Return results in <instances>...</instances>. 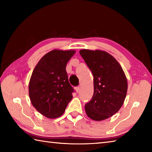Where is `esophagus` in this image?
<instances>
[{"label": "esophagus", "instance_id": "1", "mask_svg": "<svg viewBox=\"0 0 152 152\" xmlns=\"http://www.w3.org/2000/svg\"><path fill=\"white\" fill-rule=\"evenodd\" d=\"M80 91H81V87H80V86L76 87V92H79Z\"/></svg>", "mask_w": 152, "mask_h": 152}]
</instances>
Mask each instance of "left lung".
I'll return each mask as SVG.
<instances>
[{"label":"left lung","instance_id":"left-lung-1","mask_svg":"<svg viewBox=\"0 0 152 152\" xmlns=\"http://www.w3.org/2000/svg\"><path fill=\"white\" fill-rule=\"evenodd\" d=\"M80 54L94 76V94L85 104L86 114L95 121L108 119L119 111L124 102L127 91L124 72L106 51L82 50Z\"/></svg>","mask_w":152,"mask_h":152}]
</instances>
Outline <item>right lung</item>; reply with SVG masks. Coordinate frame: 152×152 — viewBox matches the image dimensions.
I'll use <instances>...</instances> for the list:
<instances>
[{
	"mask_svg": "<svg viewBox=\"0 0 152 152\" xmlns=\"http://www.w3.org/2000/svg\"><path fill=\"white\" fill-rule=\"evenodd\" d=\"M75 51L52 50L41 59L33 71L29 85L31 102L45 117H60L72 99L66 64Z\"/></svg>",
	"mask_w": 152,
	"mask_h": 152,
	"instance_id": "add662e5",
	"label": "right lung"
}]
</instances>
